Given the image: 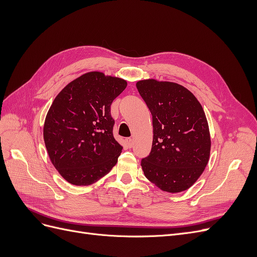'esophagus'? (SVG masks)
<instances>
[{"label": "esophagus", "mask_w": 257, "mask_h": 257, "mask_svg": "<svg viewBox=\"0 0 257 257\" xmlns=\"http://www.w3.org/2000/svg\"><path fill=\"white\" fill-rule=\"evenodd\" d=\"M133 144H134L133 138H128L127 141H126V145H127V147H128V148H132V147H133Z\"/></svg>", "instance_id": "34e87169"}]
</instances>
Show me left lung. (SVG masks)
I'll list each match as a JSON object with an SVG mask.
<instances>
[{
	"label": "left lung",
	"mask_w": 257,
	"mask_h": 257,
	"mask_svg": "<svg viewBox=\"0 0 257 257\" xmlns=\"http://www.w3.org/2000/svg\"><path fill=\"white\" fill-rule=\"evenodd\" d=\"M136 87L153 124L151 151L141 163L145 176L165 192L188 190L209 161L211 142L203 107L178 83L149 79Z\"/></svg>",
	"instance_id": "obj_1"
}]
</instances>
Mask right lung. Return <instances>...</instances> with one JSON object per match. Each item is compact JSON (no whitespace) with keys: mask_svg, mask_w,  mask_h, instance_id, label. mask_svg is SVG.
Listing matches in <instances>:
<instances>
[{"mask_svg":"<svg viewBox=\"0 0 257 257\" xmlns=\"http://www.w3.org/2000/svg\"><path fill=\"white\" fill-rule=\"evenodd\" d=\"M125 88V80L91 72L54 98L44 141L53 166L69 183H94L118 162L123 147L113 137L110 106Z\"/></svg>","mask_w":257,"mask_h":257,"instance_id":"right-lung-1","label":"right lung"}]
</instances>
